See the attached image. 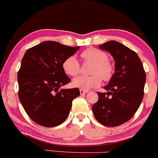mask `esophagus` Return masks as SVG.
<instances>
[{"mask_svg": "<svg viewBox=\"0 0 158 158\" xmlns=\"http://www.w3.org/2000/svg\"><path fill=\"white\" fill-rule=\"evenodd\" d=\"M79 93H80V94H81V95H84V94H85V93H88V91H87V90L80 89V90H79Z\"/></svg>", "mask_w": 158, "mask_h": 158, "instance_id": "obj_1", "label": "esophagus"}]
</instances>
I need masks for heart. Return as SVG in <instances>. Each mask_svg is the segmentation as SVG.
<instances>
[{"label": "heart", "instance_id": "1", "mask_svg": "<svg viewBox=\"0 0 158 158\" xmlns=\"http://www.w3.org/2000/svg\"><path fill=\"white\" fill-rule=\"evenodd\" d=\"M82 59L87 62L94 63L91 70V76H78L73 79L72 85L74 88L89 90L98 87L101 84L102 78L108 81L113 75V67L108 61V55L97 48H88L81 54ZM63 69L67 75L75 76L80 71V65L77 59L72 56L67 58L63 62Z\"/></svg>", "mask_w": 158, "mask_h": 158}]
</instances>
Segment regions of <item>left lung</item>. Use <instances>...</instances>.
Returning <instances> with one entry per match:
<instances>
[{
    "mask_svg": "<svg viewBox=\"0 0 158 158\" xmlns=\"http://www.w3.org/2000/svg\"><path fill=\"white\" fill-rule=\"evenodd\" d=\"M115 61V73L104 87L107 93L98 92L99 99L93 112L99 123L106 127H117L131 120L143 97L146 73L135 52L116 41L99 45Z\"/></svg>",
    "mask_w": 158,
    "mask_h": 158,
    "instance_id": "obj_1",
    "label": "left lung"
}]
</instances>
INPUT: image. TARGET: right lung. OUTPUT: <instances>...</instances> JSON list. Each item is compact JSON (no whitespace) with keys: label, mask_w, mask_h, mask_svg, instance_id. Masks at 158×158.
<instances>
[{"label":"right lung","mask_w":158,"mask_h":158,"mask_svg":"<svg viewBox=\"0 0 158 158\" xmlns=\"http://www.w3.org/2000/svg\"><path fill=\"white\" fill-rule=\"evenodd\" d=\"M79 47L45 41L29 48L18 73V96L29 117L46 127L59 126L69 114L72 102L80 95L78 88L63 89L70 82L63 62Z\"/></svg>","instance_id":"obj_1"}]
</instances>
